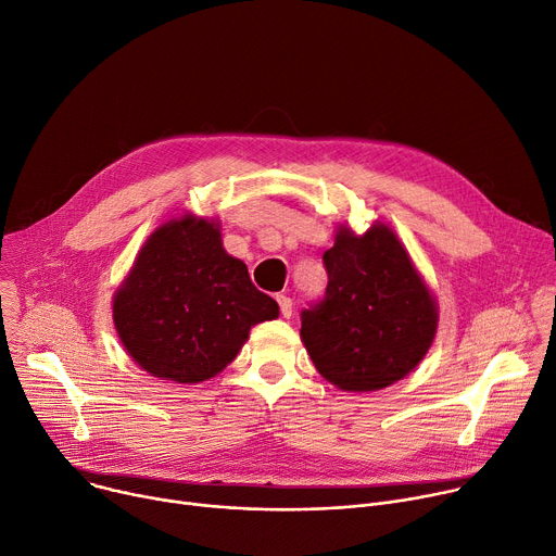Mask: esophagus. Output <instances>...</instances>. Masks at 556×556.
Masks as SVG:
<instances>
[{
  "mask_svg": "<svg viewBox=\"0 0 556 556\" xmlns=\"http://www.w3.org/2000/svg\"><path fill=\"white\" fill-rule=\"evenodd\" d=\"M277 304H279L281 315H283L286 319H290V315H292V299L286 296V294H277Z\"/></svg>",
  "mask_w": 556,
  "mask_h": 556,
  "instance_id": "obj_1",
  "label": "esophagus"
}]
</instances>
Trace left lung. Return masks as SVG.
Wrapping results in <instances>:
<instances>
[{
    "label": "left lung",
    "mask_w": 556,
    "mask_h": 556,
    "mask_svg": "<svg viewBox=\"0 0 556 556\" xmlns=\"http://www.w3.org/2000/svg\"><path fill=\"white\" fill-rule=\"evenodd\" d=\"M324 301L301 313V341L319 375L343 392L383 390L410 375L434 341L437 296L396 232L339 226L324 252Z\"/></svg>",
    "instance_id": "1"
}]
</instances>
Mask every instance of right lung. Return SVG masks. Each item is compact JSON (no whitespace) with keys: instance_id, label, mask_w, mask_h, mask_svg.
Masks as SVG:
<instances>
[{"instance_id":"1","label":"right lung","mask_w":556,"mask_h":556,"mask_svg":"<svg viewBox=\"0 0 556 556\" xmlns=\"http://www.w3.org/2000/svg\"><path fill=\"white\" fill-rule=\"evenodd\" d=\"M277 317V301L226 252L222 224L190 213L146 239L113 294V321L128 357L175 383L219 375L250 328Z\"/></svg>"}]
</instances>
